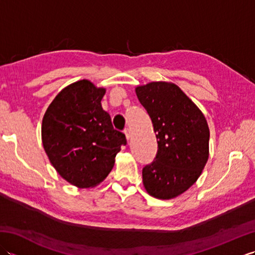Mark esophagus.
Masks as SVG:
<instances>
[{"mask_svg":"<svg viewBox=\"0 0 255 255\" xmlns=\"http://www.w3.org/2000/svg\"><path fill=\"white\" fill-rule=\"evenodd\" d=\"M125 136H126V139L128 140V141H129V140H130V138H131V131H130V129L127 128L126 130H125Z\"/></svg>","mask_w":255,"mask_h":255,"instance_id":"1","label":"esophagus"}]
</instances>
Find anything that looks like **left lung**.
I'll return each mask as SVG.
<instances>
[{
  "label": "left lung",
  "mask_w": 255,
  "mask_h": 255,
  "mask_svg": "<svg viewBox=\"0 0 255 255\" xmlns=\"http://www.w3.org/2000/svg\"><path fill=\"white\" fill-rule=\"evenodd\" d=\"M136 94L152 121L158 141L154 161L142 170L145 191L172 199L202 174L209 156V128L197 105L174 83L138 85Z\"/></svg>",
  "instance_id": "obj_1"
}]
</instances>
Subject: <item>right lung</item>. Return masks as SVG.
Masks as SVG:
<instances>
[{
	"mask_svg": "<svg viewBox=\"0 0 255 255\" xmlns=\"http://www.w3.org/2000/svg\"><path fill=\"white\" fill-rule=\"evenodd\" d=\"M106 89L80 80L59 92L42 118L41 140L50 163L79 188L99 185L110 174L126 137L114 129L101 101Z\"/></svg>",
	"mask_w": 255,
	"mask_h": 255,
	"instance_id": "obj_1",
	"label": "right lung"
}]
</instances>
